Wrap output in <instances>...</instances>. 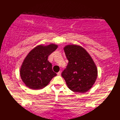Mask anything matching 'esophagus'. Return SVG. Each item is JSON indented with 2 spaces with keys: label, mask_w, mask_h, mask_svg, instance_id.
Here are the masks:
<instances>
[{
  "label": "esophagus",
  "mask_w": 120,
  "mask_h": 120,
  "mask_svg": "<svg viewBox=\"0 0 120 120\" xmlns=\"http://www.w3.org/2000/svg\"><path fill=\"white\" fill-rule=\"evenodd\" d=\"M57 75H58V76H60V75H61V72H60V71H59V72H57Z\"/></svg>",
  "instance_id": "esophagus-1"
}]
</instances>
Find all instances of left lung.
Segmentation results:
<instances>
[{"label": "left lung", "instance_id": "left-lung-1", "mask_svg": "<svg viewBox=\"0 0 120 120\" xmlns=\"http://www.w3.org/2000/svg\"><path fill=\"white\" fill-rule=\"evenodd\" d=\"M69 63L62 77L71 91L84 93L96 81L98 69L92 57L82 47L68 45L64 48Z\"/></svg>", "mask_w": 120, "mask_h": 120}]
</instances>
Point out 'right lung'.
Masks as SVG:
<instances>
[{
    "mask_svg": "<svg viewBox=\"0 0 120 120\" xmlns=\"http://www.w3.org/2000/svg\"><path fill=\"white\" fill-rule=\"evenodd\" d=\"M57 48L56 44L40 45L30 51L21 66V78L27 87L33 90L43 89L56 74L52 71L48 56Z\"/></svg>",
    "mask_w": 120,
    "mask_h": 120,
    "instance_id": "1",
    "label": "right lung"
}]
</instances>
